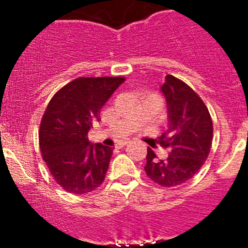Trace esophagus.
<instances>
[{"instance_id": "obj_1", "label": "esophagus", "mask_w": 248, "mask_h": 248, "mask_svg": "<svg viewBox=\"0 0 248 248\" xmlns=\"http://www.w3.org/2000/svg\"><path fill=\"white\" fill-rule=\"evenodd\" d=\"M128 140H121V141H119V144H117V146L119 147H124V145H127L128 144Z\"/></svg>"}]
</instances>
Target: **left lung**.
<instances>
[{
    "label": "left lung",
    "mask_w": 248,
    "mask_h": 248,
    "mask_svg": "<svg viewBox=\"0 0 248 248\" xmlns=\"http://www.w3.org/2000/svg\"><path fill=\"white\" fill-rule=\"evenodd\" d=\"M168 109V129L159 144L169 150L158 159L147 147L146 175L156 184L174 187L191 180L209 156L212 144V120L201 97L182 80L170 76L161 86Z\"/></svg>",
    "instance_id": "left-lung-1"
}]
</instances>
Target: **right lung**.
<instances>
[{"instance_id": "obj_1", "label": "right lung", "mask_w": 248, "mask_h": 248, "mask_svg": "<svg viewBox=\"0 0 248 248\" xmlns=\"http://www.w3.org/2000/svg\"><path fill=\"white\" fill-rule=\"evenodd\" d=\"M121 77L78 78L57 91L39 128L42 157L55 181L67 192L85 194L104 181L114 147L92 144L87 133Z\"/></svg>"}]
</instances>
